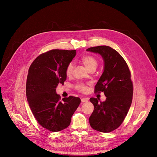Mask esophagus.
Wrapping results in <instances>:
<instances>
[{
  "mask_svg": "<svg viewBox=\"0 0 157 157\" xmlns=\"http://www.w3.org/2000/svg\"><path fill=\"white\" fill-rule=\"evenodd\" d=\"M81 101H82V102H86L88 101V99L87 98H82Z\"/></svg>",
  "mask_w": 157,
  "mask_h": 157,
  "instance_id": "34e87169",
  "label": "esophagus"
}]
</instances>
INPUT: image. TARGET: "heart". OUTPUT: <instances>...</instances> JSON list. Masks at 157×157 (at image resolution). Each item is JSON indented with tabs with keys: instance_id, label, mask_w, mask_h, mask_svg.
<instances>
[{
	"instance_id": "obj_1",
	"label": "heart",
	"mask_w": 157,
	"mask_h": 157,
	"mask_svg": "<svg viewBox=\"0 0 157 157\" xmlns=\"http://www.w3.org/2000/svg\"><path fill=\"white\" fill-rule=\"evenodd\" d=\"M82 62L86 67V68L88 69V70H95L96 68L98 67V62L97 59L94 58L92 56H85L82 58ZM74 63H70L68 65L66 69V74L67 76H70L72 74L74 70ZM77 88L81 92H86L87 91V87L83 85V84H78L77 86Z\"/></svg>"
}]
</instances>
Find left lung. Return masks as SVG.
<instances>
[{"label":"left lung","instance_id":"1","mask_svg":"<svg viewBox=\"0 0 157 157\" xmlns=\"http://www.w3.org/2000/svg\"><path fill=\"white\" fill-rule=\"evenodd\" d=\"M86 51L99 54L103 59V73L95 86V92H104L106 97L104 102L90 99L94 109L89 123L95 130L109 132L121 124L131 105L133 87L131 74L124 58L112 48L99 46Z\"/></svg>","mask_w":157,"mask_h":157}]
</instances>
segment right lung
Here are the masks:
<instances>
[{
	"mask_svg": "<svg viewBox=\"0 0 157 157\" xmlns=\"http://www.w3.org/2000/svg\"><path fill=\"white\" fill-rule=\"evenodd\" d=\"M76 50H53L43 53L31 65L26 82V97L30 109L39 124L52 132L67 128L80 103L69 96L60 101L58 84L67 79L66 69Z\"/></svg>",
	"mask_w": 157,
	"mask_h": 157,
	"instance_id": "add662e5",
	"label": "right lung"
}]
</instances>
